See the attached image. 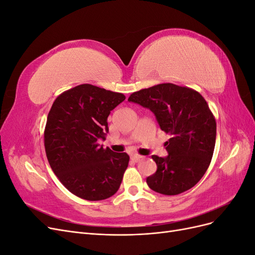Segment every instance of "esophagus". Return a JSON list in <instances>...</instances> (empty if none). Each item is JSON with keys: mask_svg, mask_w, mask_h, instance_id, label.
<instances>
[{"mask_svg": "<svg viewBox=\"0 0 255 255\" xmlns=\"http://www.w3.org/2000/svg\"><path fill=\"white\" fill-rule=\"evenodd\" d=\"M142 158H143V156L138 155V154H134V155H132V159H133L134 161H138V160H140V159H142Z\"/></svg>", "mask_w": 255, "mask_h": 255, "instance_id": "1", "label": "esophagus"}]
</instances>
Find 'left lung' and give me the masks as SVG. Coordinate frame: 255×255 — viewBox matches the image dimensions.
<instances>
[{
	"instance_id": "left-lung-1",
	"label": "left lung",
	"mask_w": 255,
	"mask_h": 255,
	"mask_svg": "<svg viewBox=\"0 0 255 255\" xmlns=\"http://www.w3.org/2000/svg\"><path fill=\"white\" fill-rule=\"evenodd\" d=\"M128 101L149 109L171 136L165 142L168 155H152L157 170L146 177L148 186L166 196L194 187L211 164L216 142V120L205 99L191 88L165 83L133 92Z\"/></svg>"
}]
</instances>
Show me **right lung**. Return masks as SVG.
<instances>
[{
  "mask_svg": "<svg viewBox=\"0 0 255 255\" xmlns=\"http://www.w3.org/2000/svg\"><path fill=\"white\" fill-rule=\"evenodd\" d=\"M125 95L82 84L59 95L48 115L44 148L53 172L76 197L100 201L120 187L129 156L104 149L107 118Z\"/></svg>",
  "mask_w": 255,
  "mask_h": 255,
  "instance_id": "right-lung-1",
  "label": "right lung"
}]
</instances>
